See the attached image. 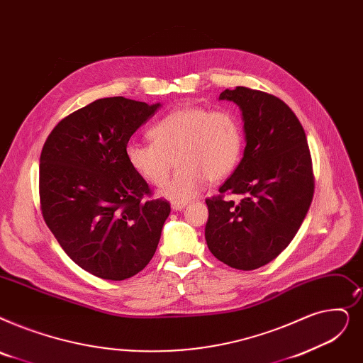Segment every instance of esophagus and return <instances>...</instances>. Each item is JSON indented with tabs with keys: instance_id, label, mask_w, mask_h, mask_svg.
Segmentation results:
<instances>
[{
	"instance_id": "1",
	"label": "esophagus",
	"mask_w": 363,
	"mask_h": 363,
	"mask_svg": "<svg viewBox=\"0 0 363 363\" xmlns=\"http://www.w3.org/2000/svg\"><path fill=\"white\" fill-rule=\"evenodd\" d=\"M186 201H173L172 203V209L173 211H182L185 206H186Z\"/></svg>"
}]
</instances>
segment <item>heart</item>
<instances>
[{"label": "heart", "mask_w": 363, "mask_h": 363, "mask_svg": "<svg viewBox=\"0 0 363 363\" xmlns=\"http://www.w3.org/2000/svg\"><path fill=\"white\" fill-rule=\"evenodd\" d=\"M152 144L129 143L125 159L150 185L160 186L177 160L178 170L160 191L163 197L184 201L194 197L204 181L218 182L238 166L243 135L228 111L182 106L157 121L148 132Z\"/></svg>", "instance_id": "obj_1"}]
</instances>
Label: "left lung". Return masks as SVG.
Here are the masks:
<instances>
[{
	"label": "left lung",
	"mask_w": 363,
	"mask_h": 363,
	"mask_svg": "<svg viewBox=\"0 0 363 363\" xmlns=\"http://www.w3.org/2000/svg\"><path fill=\"white\" fill-rule=\"evenodd\" d=\"M219 101L239 105L246 147L220 194L206 200L204 238L220 262L255 270L286 249L303 224L314 193L311 155L301 123L273 94L235 87ZM224 194L240 201H224Z\"/></svg>",
	"instance_id": "left-lung-1"
}]
</instances>
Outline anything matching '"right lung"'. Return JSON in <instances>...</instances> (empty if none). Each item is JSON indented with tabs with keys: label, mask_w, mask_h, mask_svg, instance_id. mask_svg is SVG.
Listing matches in <instances>:
<instances>
[{
	"label": "right lung",
	"mask_w": 363,
	"mask_h": 363,
	"mask_svg": "<svg viewBox=\"0 0 363 363\" xmlns=\"http://www.w3.org/2000/svg\"><path fill=\"white\" fill-rule=\"evenodd\" d=\"M162 105L123 96L98 99L57 123L40 157V200L47 227L83 270L124 280L155 254L166 200L125 159L130 136Z\"/></svg>",
	"instance_id": "1"
}]
</instances>
